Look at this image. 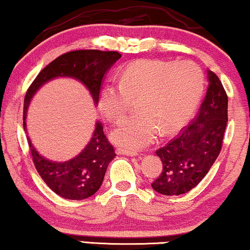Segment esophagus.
I'll return each mask as SVG.
<instances>
[{"label":"esophagus","instance_id":"obj_1","mask_svg":"<svg viewBox=\"0 0 250 250\" xmlns=\"http://www.w3.org/2000/svg\"><path fill=\"white\" fill-rule=\"evenodd\" d=\"M117 153L121 154V155H127V156H138L137 151L127 150V149H124V148H118Z\"/></svg>","mask_w":250,"mask_h":250}]
</instances>
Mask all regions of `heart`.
<instances>
[{
    "label": "heart",
    "instance_id": "1",
    "mask_svg": "<svg viewBox=\"0 0 250 250\" xmlns=\"http://www.w3.org/2000/svg\"><path fill=\"white\" fill-rule=\"evenodd\" d=\"M204 76L194 62L140 60L128 64L119 82L109 80L99 96L105 117L117 122L138 99L135 115L119 122L111 137L132 150L150 145L158 133L170 135L188 122L201 101Z\"/></svg>",
    "mask_w": 250,
    "mask_h": 250
}]
</instances>
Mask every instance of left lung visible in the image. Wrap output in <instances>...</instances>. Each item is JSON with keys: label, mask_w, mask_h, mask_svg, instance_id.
Returning <instances> with one entry per match:
<instances>
[{"label": "left lung", "mask_w": 250, "mask_h": 250, "mask_svg": "<svg viewBox=\"0 0 250 250\" xmlns=\"http://www.w3.org/2000/svg\"><path fill=\"white\" fill-rule=\"evenodd\" d=\"M208 76L209 87L196 117L156 150L163 168L151 187L163 195H180L193 189L220 153L228 125V94L216 73L208 71Z\"/></svg>", "instance_id": "left-lung-1"}]
</instances>
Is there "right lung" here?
I'll return each mask as SVG.
<instances>
[{
    "instance_id": "right-lung-1",
    "label": "right lung",
    "mask_w": 250,
    "mask_h": 250,
    "mask_svg": "<svg viewBox=\"0 0 250 250\" xmlns=\"http://www.w3.org/2000/svg\"><path fill=\"white\" fill-rule=\"evenodd\" d=\"M122 55L118 51L96 49L72 50L65 53L40 71L28 87L24 99L22 124L26 131L25 118L28 103L34 93L50 79L56 77H72L80 80L92 94L94 102L99 103L100 90L105 74ZM34 167L49 188L64 199L83 200L95 194L101 187L106 167L116 156L115 148L97 123L92 140L73 160L56 163L42 157L27 140Z\"/></svg>"
}]
</instances>
